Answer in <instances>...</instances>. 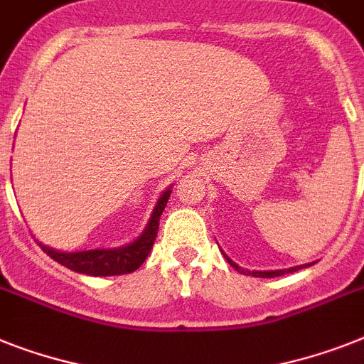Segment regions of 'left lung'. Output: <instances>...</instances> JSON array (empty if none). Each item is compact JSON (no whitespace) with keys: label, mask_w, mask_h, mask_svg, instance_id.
<instances>
[{"label":"left lung","mask_w":364,"mask_h":364,"mask_svg":"<svg viewBox=\"0 0 364 364\" xmlns=\"http://www.w3.org/2000/svg\"><path fill=\"white\" fill-rule=\"evenodd\" d=\"M221 253H223V251H221ZM223 257L227 258V262L230 264V266H232L234 269H236V272H240V273H243V275H253V277H264V279H269V277H279V275H284V273H294V272H297V269H303V268H309V266H312V264L314 262H309V264H301V266H294V268H287V269H268V272H257V269H255V272H249V269H243L242 266H238V264L234 262V260H230L229 257H227V255L223 253Z\"/></svg>","instance_id":"obj_1"}]
</instances>
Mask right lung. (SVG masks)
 Instances as JSON below:
<instances>
[{"label": "right lung", "instance_id": "obj_1", "mask_svg": "<svg viewBox=\"0 0 364 364\" xmlns=\"http://www.w3.org/2000/svg\"><path fill=\"white\" fill-rule=\"evenodd\" d=\"M173 186L165 189L156 203L152 214H150L149 223L143 229V232L134 240V242L121 245V247L107 249H85V251H59L50 245H44L38 242L44 253L52 257L55 262L63 264L65 268L72 272L85 273L92 277H111V275H124L139 268L149 257L150 249L154 245V240L158 236V227H160V215L164 214L165 204L169 200Z\"/></svg>", "mask_w": 364, "mask_h": 364}]
</instances>
